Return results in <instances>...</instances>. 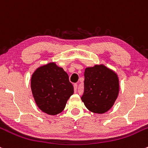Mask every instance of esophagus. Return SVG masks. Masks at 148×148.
Here are the masks:
<instances>
[{
  "label": "esophagus",
  "instance_id": "esophagus-1",
  "mask_svg": "<svg viewBox=\"0 0 148 148\" xmlns=\"http://www.w3.org/2000/svg\"><path fill=\"white\" fill-rule=\"evenodd\" d=\"M74 91H77V84H74Z\"/></svg>",
  "mask_w": 148,
  "mask_h": 148
}]
</instances>
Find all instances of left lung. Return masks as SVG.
<instances>
[{
	"label": "left lung",
	"mask_w": 148,
	"mask_h": 148,
	"mask_svg": "<svg viewBox=\"0 0 148 148\" xmlns=\"http://www.w3.org/2000/svg\"><path fill=\"white\" fill-rule=\"evenodd\" d=\"M82 101L90 111L103 113L113 106L119 92V81L114 71L103 65L88 67L84 71Z\"/></svg>",
	"instance_id": "obj_1"
}]
</instances>
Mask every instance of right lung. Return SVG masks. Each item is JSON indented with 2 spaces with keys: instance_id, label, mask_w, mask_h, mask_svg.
Wrapping results in <instances>:
<instances>
[{
  "instance_id": "right-lung-1",
  "label": "right lung",
  "mask_w": 148,
  "mask_h": 148,
  "mask_svg": "<svg viewBox=\"0 0 148 148\" xmlns=\"http://www.w3.org/2000/svg\"><path fill=\"white\" fill-rule=\"evenodd\" d=\"M31 89L37 106L49 115L61 113L74 94L68 74L54 62L37 68L31 78Z\"/></svg>"
}]
</instances>
